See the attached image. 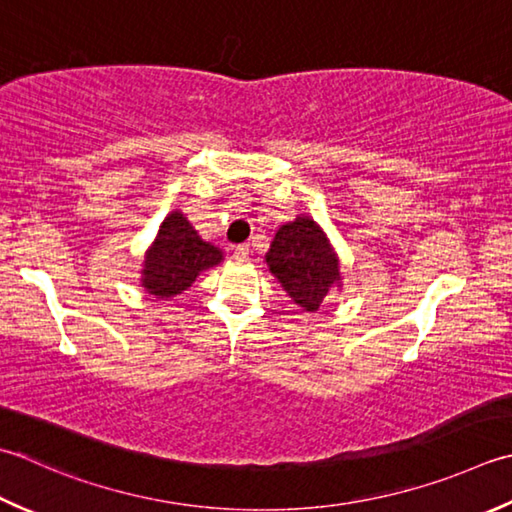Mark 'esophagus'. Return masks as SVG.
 I'll return each instance as SVG.
<instances>
[{
	"mask_svg": "<svg viewBox=\"0 0 512 512\" xmlns=\"http://www.w3.org/2000/svg\"><path fill=\"white\" fill-rule=\"evenodd\" d=\"M248 255H250V248H248V244H239V246H235V250H233V257L237 259V262H246Z\"/></svg>",
	"mask_w": 512,
	"mask_h": 512,
	"instance_id": "obj_1",
	"label": "esophagus"
}]
</instances>
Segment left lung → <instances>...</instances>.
Wrapping results in <instances>:
<instances>
[{"label":"left lung","mask_w":512,"mask_h":512,"mask_svg":"<svg viewBox=\"0 0 512 512\" xmlns=\"http://www.w3.org/2000/svg\"><path fill=\"white\" fill-rule=\"evenodd\" d=\"M266 264L290 299L308 313H315L330 290L342 286L333 246L322 226L306 215L279 226L266 253Z\"/></svg>","instance_id":"1"}]
</instances>
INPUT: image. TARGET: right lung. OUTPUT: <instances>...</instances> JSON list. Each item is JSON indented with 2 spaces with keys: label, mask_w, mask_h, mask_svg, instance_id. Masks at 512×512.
Listing matches in <instances>:
<instances>
[{
  "label": "right lung",
  "mask_w": 512,
  "mask_h": 512,
  "mask_svg": "<svg viewBox=\"0 0 512 512\" xmlns=\"http://www.w3.org/2000/svg\"><path fill=\"white\" fill-rule=\"evenodd\" d=\"M222 259V250L204 242L182 210H173L159 226L153 246L146 250L142 286L157 299L175 297L190 288L199 273Z\"/></svg>",
  "instance_id": "1"
}]
</instances>
